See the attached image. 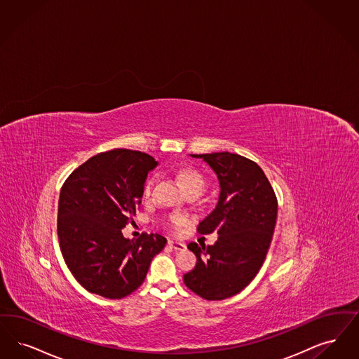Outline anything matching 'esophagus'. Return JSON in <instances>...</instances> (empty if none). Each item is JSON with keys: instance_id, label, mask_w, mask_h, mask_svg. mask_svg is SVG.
Masks as SVG:
<instances>
[{"instance_id": "1", "label": "esophagus", "mask_w": 359, "mask_h": 359, "mask_svg": "<svg viewBox=\"0 0 359 359\" xmlns=\"http://www.w3.org/2000/svg\"><path fill=\"white\" fill-rule=\"evenodd\" d=\"M169 245H170V248H172L174 250H184L187 248V245H185L184 243H181V241H174V240H169Z\"/></svg>"}]
</instances>
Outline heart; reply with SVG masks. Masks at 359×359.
Masks as SVG:
<instances>
[{
	"label": "heart",
	"instance_id": "b5f03b06",
	"mask_svg": "<svg viewBox=\"0 0 359 359\" xmlns=\"http://www.w3.org/2000/svg\"><path fill=\"white\" fill-rule=\"evenodd\" d=\"M177 178L181 184V187L184 189L185 193L189 191H203V187H205V180H203V174L196 170V169H191V168H185V169H181L180 172H177ZM153 185H154V178H149L143 187V197L144 198H149L150 194H151V190H153ZM184 219L181 216H177V215H172L169 219L168 222L169 225L175 228L178 225L182 224Z\"/></svg>",
	"mask_w": 359,
	"mask_h": 359
}]
</instances>
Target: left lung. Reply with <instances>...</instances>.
Here are the masks:
<instances>
[{"label":"left lung","mask_w":359,"mask_h":359,"mask_svg":"<svg viewBox=\"0 0 359 359\" xmlns=\"http://www.w3.org/2000/svg\"><path fill=\"white\" fill-rule=\"evenodd\" d=\"M206 162L219 181L215 209L200 222L201 234H219L215 245H187L197 257L184 281L206 300H222L243 291L257 275L269 248L276 217L275 191L262 168L232 153L190 154Z\"/></svg>","instance_id":"obj_1"}]
</instances>
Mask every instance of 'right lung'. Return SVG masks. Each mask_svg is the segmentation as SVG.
Segmentation results:
<instances>
[{
    "label": "right lung",
    "instance_id": "right-lung-1",
    "mask_svg": "<svg viewBox=\"0 0 359 359\" xmlns=\"http://www.w3.org/2000/svg\"><path fill=\"white\" fill-rule=\"evenodd\" d=\"M158 166L149 154L116 149L91 156L62 185L57 234L74 278L88 291L122 299L144 280L154 256L166 245L161 234L126 238L142 203L147 174Z\"/></svg>",
    "mask_w": 359,
    "mask_h": 359
}]
</instances>
